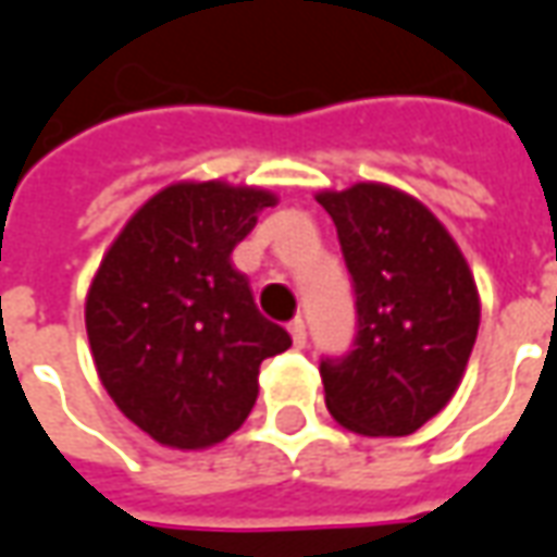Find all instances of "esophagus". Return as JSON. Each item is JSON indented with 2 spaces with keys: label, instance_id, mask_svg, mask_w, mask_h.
Instances as JSON below:
<instances>
[{
  "label": "esophagus",
  "instance_id": "34e87169",
  "mask_svg": "<svg viewBox=\"0 0 557 557\" xmlns=\"http://www.w3.org/2000/svg\"><path fill=\"white\" fill-rule=\"evenodd\" d=\"M290 335H294V345H297V348H306L309 335H306V321H302V318H294V321H290Z\"/></svg>",
  "mask_w": 557,
  "mask_h": 557
}]
</instances>
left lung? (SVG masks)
Wrapping results in <instances>:
<instances>
[{
  "label": "left lung",
  "instance_id": "obj_1",
  "mask_svg": "<svg viewBox=\"0 0 557 557\" xmlns=\"http://www.w3.org/2000/svg\"><path fill=\"white\" fill-rule=\"evenodd\" d=\"M357 309L348 354L321 357L326 408L360 435L401 437L447 405L480 326L474 275L444 224L389 185L318 195Z\"/></svg>",
  "mask_w": 557,
  "mask_h": 557
}]
</instances>
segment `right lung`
Masks as SVG:
<instances>
[{"label":"right lung","instance_id":"obj_1","mask_svg":"<svg viewBox=\"0 0 557 557\" xmlns=\"http://www.w3.org/2000/svg\"><path fill=\"white\" fill-rule=\"evenodd\" d=\"M272 203L260 188L171 185L134 212L98 267L86 297L98 377L159 444L224 441L255 408L260 362L290 348L231 263Z\"/></svg>","mask_w":557,"mask_h":557}]
</instances>
